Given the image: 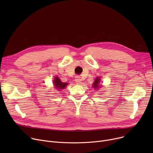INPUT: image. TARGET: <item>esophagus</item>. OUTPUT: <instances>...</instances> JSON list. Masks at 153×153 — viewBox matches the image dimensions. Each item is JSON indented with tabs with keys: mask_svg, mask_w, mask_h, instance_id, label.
<instances>
[{
	"mask_svg": "<svg viewBox=\"0 0 153 153\" xmlns=\"http://www.w3.org/2000/svg\"><path fill=\"white\" fill-rule=\"evenodd\" d=\"M75 81H76V84H81V77H80L79 76H77L76 77V78H75Z\"/></svg>",
	"mask_w": 153,
	"mask_h": 153,
	"instance_id": "34e87169",
	"label": "esophagus"
}]
</instances>
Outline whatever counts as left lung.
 Returning <instances> with one entry per match:
<instances>
[{"instance_id":"left-lung-1","label":"left lung","mask_w":153,"mask_h":153,"mask_svg":"<svg viewBox=\"0 0 153 153\" xmlns=\"http://www.w3.org/2000/svg\"><path fill=\"white\" fill-rule=\"evenodd\" d=\"M100 77H97V78L95 79L94 82L93 84H92V86H93V87L95 89V90L99 89V87H100V86H101V85H100V84H100Z\"/></svg>"}]
</instances>
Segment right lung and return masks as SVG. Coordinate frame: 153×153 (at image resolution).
Segmentation results:
<instances>
[{"label": "right lung", "instance_id": "obj_1", "mask_svg": "<svg viewBox=\"0 0 153 153\" xmlns=\"http://www.w3.org/2000/svg\"><path fill=\"white\" fill-rule=\"evenodd\" d=\"M53 84L54 85L55 88L58 91H61V90L64 89V88H65L68 85V83L61 82L60 79L58 77L56 76L54 78V80L53 81Z\"/></svg>", "mask_w": 153, "mask_h": 153}]
</instances>
